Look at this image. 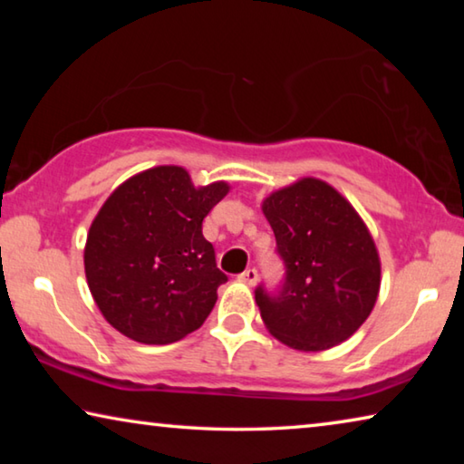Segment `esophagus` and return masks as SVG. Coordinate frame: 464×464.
Instances as JSON below:
<instances>
[{
  "mask_svg": "<svg viewBox=\"0 0 464 464\" xmlns=\"http://www.w3.org/2000/svg\"><path fill=\"white\" fill-rule=\"evenodd\" d=\"M239 280L246 282V285H249V286H254L256 282H257V270L256 268H247L246 272L239 274Z\"/></svg>",
  "mask_w": 464,
  "mask_h": 464,
  "instance_id": "obj_1",
  "label": "esophagus"
}]
</instances>
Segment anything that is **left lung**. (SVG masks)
Returning <instances> with one entry per match:
<instances>
[{
	"mask_svg": "<svg viewBox=\"0 0 464 464\" xmlns=\"http://www.w3.org/2000/svg\"><path fill=\"white\" fill-rule=\"evenodd\" d=\"M262 210L285 262L276 295L256 288L268 332L301 352H321L358 332L376 303L381 260L354 207L324 179L272 192Z\"/></svg>",
	"mask_w": 464,
	"mask_h": 464,
	"instance_id": "1",
	"label": "left lung"
}]
</instances>
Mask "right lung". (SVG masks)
<instances>
[{"label":"right lung","mask_w":464,"mask_h":464,"mask_svg":"<svg viewBox=\"0 0 464 464\" xmlns=\"http://www.w3.org/2000/svg\"><path fill=\"white\" fill-rule=\"evenodd\" d=\"M227 192V182L194 188L184 168L157 166L108 196L83 264L110 325L140 343H171L204 324L227 276L202 221Z\"/></svg>","instance_id":"add662e5"}]
</instances>
